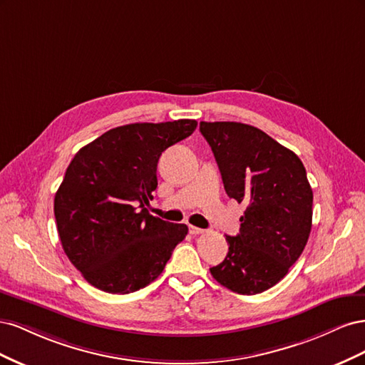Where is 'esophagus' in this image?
Here are the masks:
<instances>
[{
    "label": "esophagus",
    "mask_w": 365,
    "mask_h": 365,
    "mask_svg": "<svg viewBox=\"0 0 365 365\" xmlns=\"http://www.w3.org/2000/svg\"><path fill=\"white\" fill-rule=\"evenodd\" d=\"M189 231H190V235H193V236L202 235V233H204L202 228H197V227H193V225H189Z\"/></svg>",
    "instance_id": "1"
}]
</instances>
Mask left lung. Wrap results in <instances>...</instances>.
<instances>
[{"mask_svg": "<svg viewBox=\"0 0 365 365\" xmlns=\"http://www.w3.org/2000/svg\"><path fill=\"white\" fill-rule=\"evenodd\" d=\"M225 192L247 210L228 254L210 268L227 289L260 294L277 284L302 256L312 228V189L292 150L263 130L236 121H201Z\"/></svg>", "mask_w": 365, "mask_h": 365, "instance_id": "left-lung-1", "label": "left lung"}]
</instances>
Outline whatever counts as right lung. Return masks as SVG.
<instances>
[{
  "label": "right lung",
  "mask_w": 365,
  "mask_h": 365,
  "mask_svg": "<svg viewBox=\"0 0 365 365\" xmlns=\"http://www.w3.org/2000/svg\"><path fill=\"white\" fill-rule=\"evenodd\" d=\"M196 120L109 129L76 153L54 196L62 248L83 279L109 294L135 292L155 280L185 224L149 215L161 153L193 134Z\"/></svg>",
  "instance_id": "add662e5"
}]
</instances>
